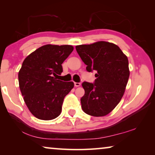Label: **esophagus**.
I'll use <instances>...</instances> for the list:
<instances>
[{"instance_id":"obj_1","label":"esophagus","mask_w":155,"mask_h":155,"mask_svg":"<svg viewBox=\"0 0 155 155\" xmlns=\"http://www.w3.org/2000/svg\"><path fill=\"white\" fill-rule=\"evenodd\" d=\"M74 86L75 87H79L81 85V83H77V82H74Z\"/></svg>"}]
</instances>
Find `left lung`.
I'll list each match as a JSON object with an SVG mask.
<instances>
[{
	"label": "left lung",
	"instance_id": "obj_1",
	"mask_svg": "<svg viewBox=\"0 0 155 155\" xmlns=\"http://www.w3.org/2000/svg\"><path fill=\"white\" fill-rule=\"evenodd\" d=\"M76 50L87 71L97 72L94 83H82L83 111L95 117L106 115L124 95L130 74L127 57L117 45L103 41L77 46Z\"/></svg>",
	"mask_w": 155,
	"mask_h": 155
}]
</instances>
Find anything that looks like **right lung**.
Returning <instances> with one entry per match:
<instances>
[{"label": "right lung", "instance_id": "add662e5", "mask_svg": "<svg viewBox=\"0 0 155 155\" xmlns=\"http://www.w3.org/2000/svg\"><path fill=\"white\" fill-rule=\"evenodd\" d=\"M74 48L47 44L26 57L19 73V87L24 101L37 118L51 120L61 112L65 96L74 87L72 81L57 80L63 64Z\"/></svg>", "mask_w": 155, "mask_h": 155}]
</instances>
